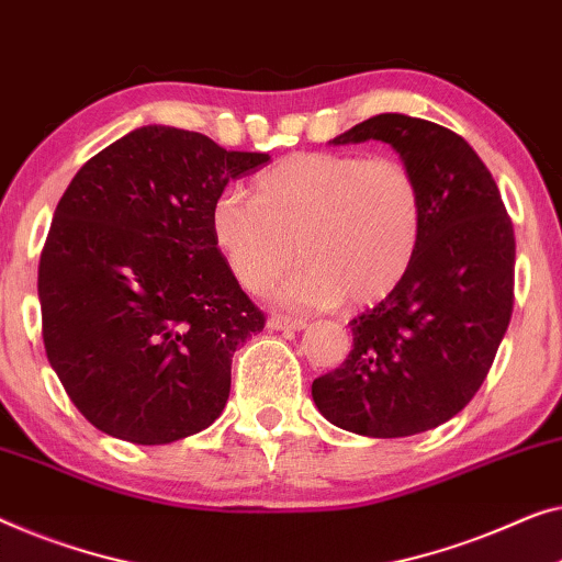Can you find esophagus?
<instances>
[{
    "mask_svg": "<svg viewBox=\"0 0 562 562\" xmlns=\"http://www.w3.org/2000/svg\"><path fill=\"white\" fill-rule=\"evenodd\" d=\"M266 327L273 329V331H299V329L306 327V322L304 319H291V316L273 314L271 319L266 322Z\"/></svg>",
    "mask_w": 562,
    "mask_h": 562,
    "instance_id": "34e87169",
    "label": "esophagus"
}]
</instances>
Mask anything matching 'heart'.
<instances>
[{
  "label": "heart",
  "instance_id": "obj_1",
  "mask_svg": "<svg viewBox=\"0 0 562 562\" xmlns=\"http://www.w3.org/2000/svg\"><path fill=\"white\" fill-rule=\"evenodd\" d=\"M215 246L235 281L261 291L296 256L276 289L286 306L316 308L341 299L368 304L405 279L423 233L416 175L395 157L299 151L268 167L256 198L238 187L210 210Z\"/></svg>",
  "mask_w": 562,
  "mask_h": 562
}]
</instances>
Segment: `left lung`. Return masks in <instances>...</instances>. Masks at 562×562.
<instances>
[{"label": "left lung", "mask_w": 562, "mask_h": 562, "mask_svg": "<svg viewBox=\"0 0 562 562\" xmlns=\"http://www.w3.org/2000/svg\"><path fill=\"white\" fill-rule=\"evenodd\" d=\"M385 142L416 175L423 233L405 279L349 322L352 352L312 382L316 408L370 438L430 430L490 372L515 304V231L497 182L459 134L380 113L329 144Z\"/></svg>", "instance_id": "8db88e82"}]
</instances>
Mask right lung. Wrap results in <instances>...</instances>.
I'll return each instance as SVG.
<instances>
[{"mask_svg":"<svg viewBox=\"0 0 562 562\" xmlns=\"http://www.w3.org/2000/svg\"><path fill=\"white\" fill-rule=\"evenodd\" d=\"M268 159L151 124L72 177L37 294L47 360L103 434L161 446L221 418L233 352L266 319L217 250L210 210Z\"/></svg>","mask_w":562,"mask_h":562,"instance_id":"right-lung-1","label":"right lung"}]
</instances>
